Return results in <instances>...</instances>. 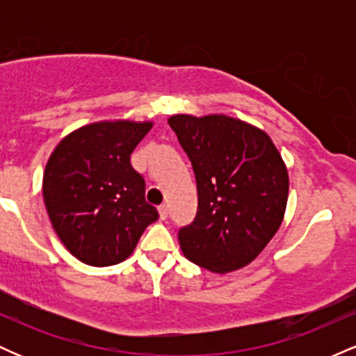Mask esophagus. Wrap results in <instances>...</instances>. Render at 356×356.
Returning <instances> with one entry per match:
<instances>
[{
    "label": "esophagus",
    "mask_w": 356,
    "mask_h": 356,
    "mask_svg": "<svg viewBox=\"0 0 356 356\" xmlns=\"http://www.w3.org/2000/svg\"><path fill=\"white\" fill-rule=\"evenodd\" d=\"M167 216H169V207H167L165 204L159 206V218H161L162 220H165Z\"/></svg>",
    "instance_id": "34e87169"
}]
</instances>
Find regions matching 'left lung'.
<instances>
[{"label":"left lung","instance_id":"8db88e82","mask_svg":"<svg viewBox=\"0 0 356 356\" xmlns=\"http://www.w3.org/2000/svg\"><path fill=\"white\" fill-rule=\"evenodd\" d=\"M197 182V216L179 231L184 256L207 271H238L280 229L288 204V169L264 130L211 113L169 117Z\"/></svg>","mask_w":356,"mask_h":356}]
</instances>
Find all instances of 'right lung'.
I'll return each mask as SVG.
<instances>
[{
	"label": "right lung",
	"mask_w": 356,
	"mask_h": 356,
	"mask_svg": "<svg viewBox=\"0 0 356 356\" xmlns=\"http://www.w3.org/2000/svg\"><path fill=\"white\" fill-rule=\"evenodd\" d=\"M154 122L102 120L65 136L43 172V201L63 246L88 266H112L134 252L159 219L130 154Z\"/></svg>",
	"instance_id": "add662e5"
}]
</instances>
